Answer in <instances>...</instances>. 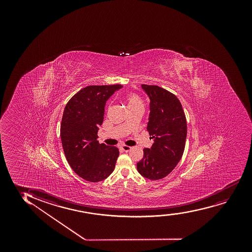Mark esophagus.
<instances>
[{
    "label": "esophagus",
    "instance_id": "esophagus-1",
    "mask_svg": "<svg viewBox=\"0 0 252 252\" xmlns=\"http://www.w3.org/2000/svg\"><path fill=\"white\" fill-rule=\"evenodd\" d=\"M122 151H125V152H127V151H129L131 150L130 146H127V145H122L121 147H120Z\"/></svg>",
    "mask_w": 252,
    "mask_h": 252
}]
</instances>
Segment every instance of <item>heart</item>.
I'll list each match as a JSON object with an SVG mask.
<instances>
[{
    "instance_id": "b5f03b06",
    "label": "heart",
    "mask_w": 252,
    "mask_h": 252,
    "mask_svg": "<svg viewBox=\"0 0 252 252\" xmlns=\"http://www.w3.org/2000/svg\"><path fill=\"white\" fill-rule=\"evenodd\" d=\"M125 100L126 101L128 110L137 108V107H144V103H143L142 99L136 94H133V93L127 94V95H125Z\"/></svg>"
}]
</instances>
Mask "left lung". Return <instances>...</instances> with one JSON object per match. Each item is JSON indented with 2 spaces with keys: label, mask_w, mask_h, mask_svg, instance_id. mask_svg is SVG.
Here are the masks:
<instances>
[{
  "label": "left lung",
  "mask_w": 252,
  "mask_h": 252,
  "mask_svg": "<svg viewBox=\"0 0 252 252\" xmlns=\"http://www.w3.org/2000/svg\"><path fill=\"white\" fill-rule=\"evenodd\" d=\"M141 87L151 100L147 131L154 144L151 149H144V157L137 163V170L145 178L156 181L171 173L183 157L187 119L173 93L158 86Z\"/></svg>",
  "instance_id": "8db88e82"
}]
</instances>
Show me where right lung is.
I'll use <instances>...</instances> for the list:
<instances>
[{
    "mask_svg": "<svg viewBox=\"0 0 252 252\" xmlns=\"http://www.w3.org/2000/svg\"><path fill=\"white\" fill-rule=\"evenodd\" d=\"M122 85L88 86L73 95L64 107L61 138L67 161L81 178L97 183L110 176L119 149L99 144L106 101Z\"/></svg>",
    "mask_w": 252,
    "mask_h": 252,
    "instance_id": "add662e5",
    "label": "right lung"
}]
</instances>
